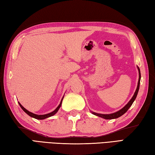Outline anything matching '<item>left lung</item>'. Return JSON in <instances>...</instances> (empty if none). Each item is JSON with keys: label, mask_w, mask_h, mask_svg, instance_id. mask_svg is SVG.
Here are the masks:
<instances>
[{"label": "left lung", "mask_w": 155, "mask_h": 155, "mask_svg": "<svg viewBox=\"0 0 155 155\" xmlns=\"http://www.w3.org/2000/svg\"><path fill=\"white\" fill-rule=\"evenodd\" d=\"M138 72H139V79H138V86L137 87V90H136L134 94V96H132V97L131 98V100L129 101L128 102V104H126V105L124 107V108H122L121 110H120L119 111L114 112V113H112V114H97L96 112H91V113L93 114L99 116V117L101 118H103L104 119H106V120H110V119H115V118H119L120 116H121L122 115L124 114L126 112L128 111V110L129 109V108L132 106V103L134 102V101L135 100L136 97L137 96V94L138 92V90H139V87H140V78H141V75H140V69L138 67Z\"/></svg>", "instance_id": "left-lung-1"}]
</instances>
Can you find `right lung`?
I'll return each instance as SVG.
<instances>
[{"label":"right lung","mask_w":155,"mask_h":155,"mask_svg":"<svg viewBox=\"0 0 155 155\" xmlns=\"http://www.w3.org/2000/svg\"><path fill=\"white\" fill-rule=\"evenodd\" d=\"M64 97H63V98H64ZM63 98L61 99V102H60L59 105L58 107H57V108L54 110V111H53L52 112H50V113H49V114H43V115H38V114H34V113L31 112H29V111H28L27 110L25 109V108H24V107H23V106H22L19 102H18V104H19L20 106H21V108L22 109H23V111H24L25 113H26V114H27L28 115L30 116L31 117L34 118H35V119H38V120H43V119H45V118H47L51 117V116H53L54 114H56L57 112H58L59 109L60 108V107H61V103H62Z\"/></svg>","instance_id":"1"}]
</instances>
